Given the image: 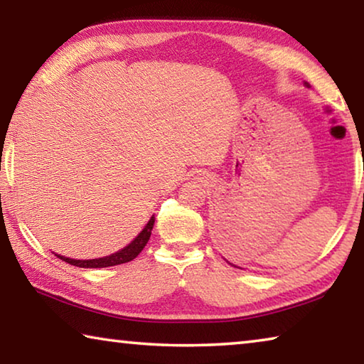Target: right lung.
<instances>
[{"instance_id": "right-lung-1", "label": "right lung", "mask_w": 364, "mask_h": 364, "mask_svg": "<svg viewBox=\"0 0 364 364\" xmlns=\"http://www.w3.org/2000/svg\"><path fill=\"white\" fill-rule=\"evenodd\" d=\"M152 226H154V217L147 221L144 230L138 234V237L134 239V241H132V244H128L125 249H122L117 252V254H112L109 257L93 258V260H73V258H67L63 255H58V258H60V260L65 263L73 264V267H80V268H107V267H115V264L132 262L133 258H136L139 255V252L144 249V245L147 244V241H149Z\"/></svg>"}]
</instances>
